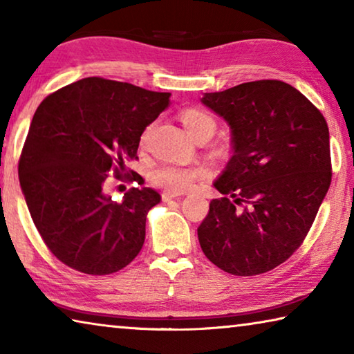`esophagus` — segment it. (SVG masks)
Segmentation results:
<instances>
[{
  "label": "esophagus",
  "instance_id": "esophagus-1",
  "mask_svg": "<svg viewBox=\"0 0 354 354\" xmlns=\"http://www.w3.org/2000/svg\"><path fill=\"white\" fill-rule=\"evenodd\" d=\"M184 195V192H164L162 194V200L164 201H170L173 198H178V196Z\"/></svg>",
  "mask_w": 354,
  "mask_h": 354
}]
</instances>
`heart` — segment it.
I'll list each match as a JSON object with an SVG mask.
<instances>
[{
  "label": "heart",
  "instance_id": "1",
  "mask_svg": "<svg viewBox=\"0 0 354 354\" xmlns=\"http://www.w3.org/2000/svg\"><path fill=\"white\" fill-rule=\"evenodd\" d=\"M179 118H181L184 128L187 129V133L194 137V139L203 133H214V120L205 111L196 109V107H187V109L181 111ZM148 131L149 128L143 131V134L140 137L142 145L147 142ZM207 175L209 170L206 167H183L170 162L159 164L158 167H154L151 171V178L156 184L173 192H181L184 189H187L196 181V179L206 178Z\"/></svg>",
  "mask_w": 354,
  "mask_h": 354
}]
</instances>
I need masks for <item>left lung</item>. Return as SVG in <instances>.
<instances>
[{"instance_id": "1", "label": "left lung", "mask_w": 354, "mask_h": 354, "mask_svg": "<svg viewBox=\"0 0 354 354\" xmlns=\"http://www.w3.org/2000/svg\"><path fill=\"white\" fill-rule=\"evenodd\" d=\"M231 127L232 158L198 226L203 253L236 277L273 270L303 243L331 184L329 131L290 84L243 82L201 98Z\"/></svg>"}]
</instances>
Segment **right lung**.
Listing matches in <instances>:
<instances>
[{"label": "right lung", "mask_w": 354, "mask_h": 354, "mask_svg": "<svg viewBox=\"0 0 354 354\" xmlns=\"http://www.w3.org/2000/svg\"><path fill=\"white\" fill-rule=\"evenodd\" d=\"M170 95L93 76L37 107L20 156V185L40 237L65 266L111 274L139 254L147 214L160 195L133 187L115 203L104 181L111 173L128 175L124 162L139 159L140 136ZM128 181L143 184L137 173Z\"/></svg>", "instance_id": "obj_1"}]
</instances>
